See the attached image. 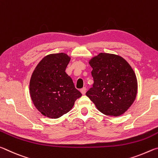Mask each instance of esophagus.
Masks as SVG:
<instances>
[{
    "label": "esophagus",
    "instance_id": "obj_1",
    "mask_svg": "<svg viewBox=\"0 0 158 158\" xmlns=\"http://www.w3.org/2000/svg\"><path fill=\"white\" fill-rule=\"evenodd\" d=\"M80 91L82 93V95H85V92H86V89H85V87L82 88V89L80 90Z\"/></svg>",
    "mask_w": 158,
    "mask_h": 158
}]
</instances>
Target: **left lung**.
<instances>
[{
  "label": "left lung",
  "mask_w": 158,
  "mask_h": 158,
  "mask_svg": "<svg viewBox=\"0 0 158 158\" xmlns=\"http://www.w3.org/2000/svg\"><path fill=\"white\" fill-rule=\"evenodd\" d=\"M89 63L94 83L85 95L106 116L123 114L132 105L137 92V77L132 68L122 57L105 53Z\"/></svg>",
  "instance_id": "8db88e82"
}]
</instances>
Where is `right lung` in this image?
Returning <instances> with one entry per match:
<instances>
[{
	"instance_id": "obj_1",
	"label": "right lung",
	"mask_w": 158,
	"mask_h": 158,
	"mask_svg": "<svg viewBox=\"0 0 158 158\" xmlns=\"http://www.w3.org/2000/svg\"><path fill=\"white\" fill-rule=\"evenodd\" d=\"M70 58L60 53L45 56L37 65L30 81V93L37 110L58 118L70 110L81 93L65 73Z\"/></svg>"
}]
</instances>
